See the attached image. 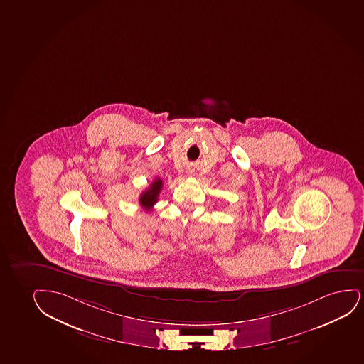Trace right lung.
Masks as SVG:
<instances>
[{"label":"right lung","mask_w":364,"mask_h":364,"mask_svg":"<svg viewBox=\"0 0 364 364\" xmlns=\"http://www.w3.org/2000/svg\"><path fill=\"white\" fill-rule=\"evenodd\" d=\"M161 178H155L154 182L150 184V187L145 189L143 193H141V196H140L139 203H140V205H141L146 212H150L152 207H154V204L157 202V199H159V194L161 192Z\"/></svg>","instance_id":"obj_1"}]
</instances>
